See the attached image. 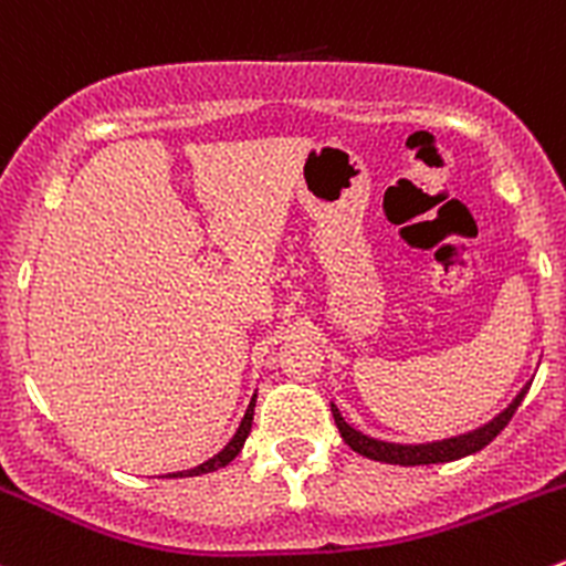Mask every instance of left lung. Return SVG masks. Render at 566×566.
I'll return each instance as SVG.
<instances>
[{"mask_svg": "<svg viewBox=\"0 0 566 566\" xmlns=\"http://www.w3.org/2000/svg\"><path fill=\"white\" fill-rule=\"evenodd\" d=\"M525 394H528V385H525L523 390L517 394V399L512 401V405L506 407V410L501 412L497 418H492L490 423H484L481 429H475V432H468V434H460V438H449V440H440V443H427V446H399V443H382V440H374L368 438V434L357 432V429H352L349 423L340 418L338 407L329 405V410H333V418H335V427H338L340 438H344V443L349 446L352 451H357L360 457H366V460H374V462H388V465H438V462H454V460H462V457L468 454H475V451L484 449L486 443H492V440L501 434V429L506 427L509 421H512L514 410L520 407V401L525 399Z\"/></svg>", "mask_w": 566, "mask_h": 566, "instance_id": "8db88e82", "label": "left lung"}]
</instances>
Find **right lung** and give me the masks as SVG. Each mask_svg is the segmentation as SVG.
I'll use <instances>...</instances> for the list:
<instances>
[{
  "instance_id": "right-lung-1",
  "label": "right lung",
  "mask_w": 566,
  "mask_h": 566,
  "mask_svg": "<svg viewBox=\"0 0 566 566\" xmlns=\"http://www.w3.org/2000/svg\"><path fill=\"white\" fill-rule=\"evenodd\" d=\"M253 410H255V396H253V401H250L248 412H244L242 423H239V432L233 434V440L226 446V449L220 451V454L211 457V460L203 462V465L192 468V471H187V473H170V475H203V473H211V471H220V468H226L228 462L237 460V454H239V451H242L244 440H248L250 427H253Z\"/></svg>"
}]
</instances>
